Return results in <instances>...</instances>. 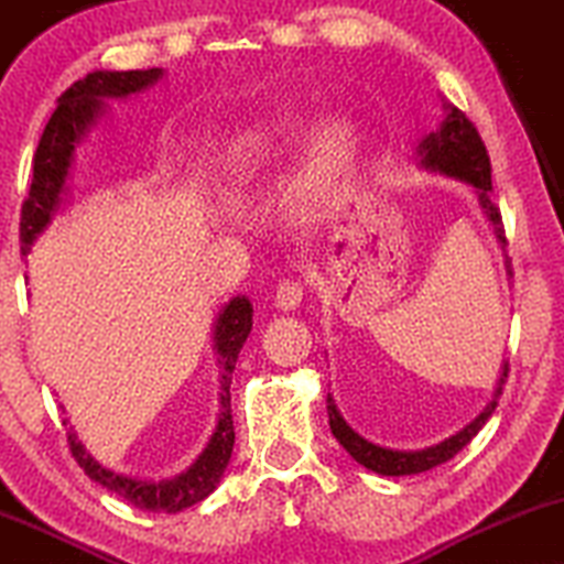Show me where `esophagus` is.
<instances>
[{
    "instance_id": "esophagus-1",
    "label": "esophagus",
    "mask_w": 564,
    "mask_h": 564,
    "mask_svg": "<svg viewBox=\"0 0 564 564\" xmlns=\"http://www.w3.org/2000/svg\"><path fill=\"white\" fill-rule=\"evenodd\" d=\"M303 301V284L299 280H282L274 290V303L282 312H293Z\"/></svg>"
}]
</instances>
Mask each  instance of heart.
I'll return each instance as SVG.
<instances>
[{"label":"heart","mask_w":564,"mask_h":564,"mask_svg":"<svg viewBox=\"0 0 564 564\" xmlns=\"http://www.w3.org/2000/svg\"><path fill=\"white\" fill-rule=\"evenodd\" d=\"M295 128L290 119L256 124L234 135L226 145V175L231 186L242 188L261 178L271 160L293 141ZM362 156V130L351 117L333 113L322 119L306 138V178L319 192H333L349 178Z\"/></svg>","instance_id":"heart-1"}]
</instances>
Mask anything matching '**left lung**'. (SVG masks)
I'll use <instances>...</instances> for the list:
<instances>
[{"instance_id": "left-lung-1", "label": "left lung", "mask_w": 564, "mask_h": 564, "mask_svg": "<svg viewBox=\"0 0 564 564\" xmlns=\"http://www.w3.org/2000/svg\"><path fill=\"white\" fill-rule=\"evenodd\" d=\"M419 156L421 164L429 170H440V173L453 175V178H460L471 186H477L479 194V205L490 224L496 226L498 239L506 245V231L501 224V210L496 207L492 202L490 192H492V181H490V156H487L485 141L479 135L477 128L464 111L455 109V106H447V117L445 122L440 124V130L429 132L419 145ZM503 378H509V362H503V372H501V383H498L496 394L492 400L487 402V408L482 413L474 419L464 432H458L451 440L440 442V445L426 447V451H413V453H404V451H386L381 445H372L367 442L365 436H359L354 429L340 419V413L335 410L333 397H327V410H330V429L335 434V440L346 447V453L351 455L357 464H362L365 469L383 474V477H402V474H421L434 469V466L445 464L451 460L455 453L464 451L466 445L477 436L479 429L485 426L487 419L496 413V404L498 397H501V386Z\"/></svg>"}]
</instances>
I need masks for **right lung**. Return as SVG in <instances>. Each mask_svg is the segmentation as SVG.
<instances>
[{
    "instance_id": "obj_1",
    "label": "right lung",
    "mask_w": 564,
    "mask_h": 564,
    "mask_svg": "<svg viewBox=\"0 0 564 564\" xmlns=\"http://www.w3.org/2000/svg\"><path fill=\"white\" fill-rule=\"evenodd\" d=\"M162 77V68H145V72H93L85 79L74 82L58 98V109L50 117L40 145L34 154V178H31L29 197L21 207V256H29L34 239L53 220L58 194L72 167L74 145L82 141L87 128L104 111L100 98H124V95L141 93ZM252 327V306L245 295L229 301L215 322V351L220 362V415L218 426L207 442L202 455L175 479L164 482H141V479L122 477L100 466L90 453L82 447L77 434L68 432V451L74 460L85 469L90 479L104 485L106 490L117 492L119 498L143 511H175L205 501L224 477L234 451V421H231V372L237 365L239 351L248 340ZM66 423V421H63Z\"/></svg>"
}]
</instances>
